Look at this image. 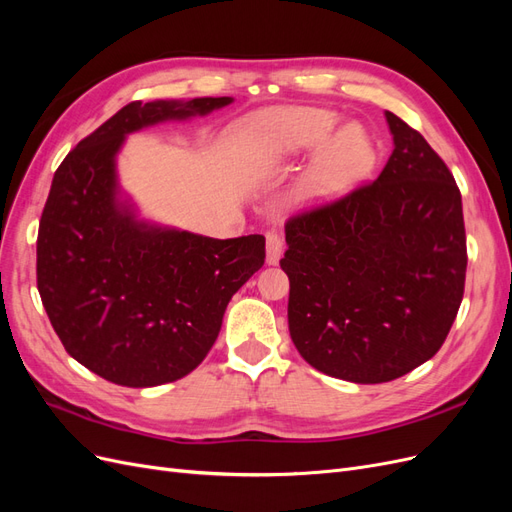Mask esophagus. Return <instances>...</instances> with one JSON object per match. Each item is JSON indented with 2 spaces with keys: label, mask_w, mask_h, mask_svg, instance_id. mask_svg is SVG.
Wrapping results in <instances>:
<instances>
[{
  "label": "esophagus",
  "mask_w": 512,
  "mask_h": 512,
  "mask_svg": "<svg viewBox=\"0 0 512 512\" xmlns=\"http://www.w3.org/2000/svg\"><path fill=\"white\" fill-rule=\"evenodd\" d=\"M284 252V239L277 232H269L267 235V262L269 265H277Z\"/></svg>",
  "instance_id": "obj_1"
}]
</instances>
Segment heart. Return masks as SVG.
I'll list each match as a JSON object with an SVG mask.
<instances>
[{
	"mask_svg": "<svg viewBox=\"0 0 512 512\" xmlns=\"http://www.w3.org/2000/svg\"><path fill=\"white\" fill-rule=\"evenodd\" d=\"M329 108L288 106L262 111L247 121L256 156L265 164L297 158L318 147L292 190L294 205L314 207L346 194L374 166V145L361 126H342Z\"/></svg>",
	"mask_w": 512,
	"mask_h": 512,
	"instance_id": "1",
	"label": "heart"
}]
</instances>
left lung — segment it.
<instances>
[{
    "label": "left lung",
    "mask_w": 512,
    "mask_h": 512,
    "mask_svg": "<svg viewBox=\"0 0 512 512\" xmlns=\"http://www.w3.org/2000/svg\"><path fill=\"white\" fill-rule=\"evenodd\" d=\"M393 153L376 181L292 215L280 265L303 359L356 384L389 382L436 354L466 286V226L451 170L386 111Z\"/></svg>",
    "instance_id": "8db88e82"
}]
</instances>
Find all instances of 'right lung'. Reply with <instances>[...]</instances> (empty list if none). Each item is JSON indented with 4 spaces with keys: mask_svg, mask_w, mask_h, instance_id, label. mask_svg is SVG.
I'll return each mask as SVG.
<instances>
[{
    "mask_svg": "<svg viewBox=\"0 0 512 512\" xmlns=\"http://www.w3.org/2000/svg\"><path fill=\"white\" fill-rule=\"evenodd\" d=\"M230 102H130L55 170L38 228V292L66 352L108 382L145 389L188 376L218 339L232 294L265 265L262 235L162 228L119 200L115 158L128 134Z\"/></svg>",
    "mask_w": 512,
    "mask_h": 512,
    "instance_id": "add662e5",
    "label": "right lung"
}]
</instances>
